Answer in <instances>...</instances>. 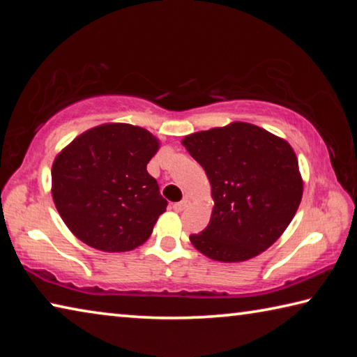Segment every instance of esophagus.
Returning a JSON list of instances; mask_svg holds the SVG:
<instances>
[{
    "label": "esophagus",
    "mask_w": 357,
    "mask_h": 357,
    "mask_svg": "<svg viewBox=\"0 0 357 357\" xmlns=\"http://www.w3.org/2000/svg\"><path fill=\"white\" fill-rule=\"evenodd\" d=\"M189 206H190V202L185 198V200H183V202L174 203V204H173V209L176 211V213H183V211H185Z\"/></svg>",
    "instance_id": "obj_1"
}]
</instances>
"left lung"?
<instances>
[{
  "instance_id": "1",
  "label": "left lung",
  "mask_w": 357,
  "mask_h": 357,
  "mask_svg": "<svg viewBox=\"0 0 357 357\" xmlns=\"http://www.w3.org/2000/svg\"><path fill=\"white\" fill-rule=\"evenodd\" d=\"M181 143L203 167L214 200L209 225L192 234V245L220 263L247 261L269 249L304 192L291 144L243 121L185 135Z\"/></svg>"
}]
</instances>
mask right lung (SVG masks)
Instances as JSON below:
<instances>
[{"label": "right lung", "mask_w": 357, "mask_h": 357, "mask_svg": "<svg viewBox=\"0 0 357 357\" xmlns=\"http://www.w3.org/2000/svg\"><path fill=\"white\" fill-rule=\"evenodd\" d=\"M159 148V138L146 129L105 123L59 151L52 197L75 238L100 252H129L146 243L167 209L146 170Z\"/></svg>", "instance_id": "right-lung-1"}]
</instances>
